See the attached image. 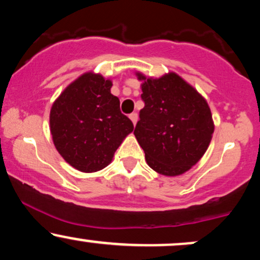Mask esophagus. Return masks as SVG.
Returning a JSON list of instances; mask_svg holds the SVG:
<instances>
[{
  "instance_id": "1",
  "label": "esophagus",
  "mask_w": 260,
  "mask_h": 260,
  "mask_svg": "<svg viewBox=\"0 0 260 260\" xmlns=\"http://www.w3.org/2000/svg\"><path fill=\"white\" fill-rule=\"evenodd\" d=\"M129 118H131V121H132V122H133V124H134V126H136L137 121H138V115H137V113H136V112L131 113V115H129Z\"/></svg>"
}]
</instances>
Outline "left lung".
<instances>
[{"mask_svg":"<svg viewBox=\"0 0 260 260\" xmlns=\"http://www.w3.org/2000/svg\"><path fill=\"white\" fill-rule=\"evenodd\" d=\"M142 99L134 136L157 174L175 177L194 166L210 144L214 121L207 100L175 72L159 78L137 72Z\"/></svg>","mask_w":260,"mask_h":260,"instance_id":"1","label":"left lung"}]
</instances>
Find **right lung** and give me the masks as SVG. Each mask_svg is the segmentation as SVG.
<instances>
[{
  "label": "right lung",
  "mask_w": 260,
  "mask_h": 260,
  "mask_svg": "<svg viewBox=\"0 0 260 260\" xmlns=\"http://www.w3.org/2000/svg\"><path fill=\"white\" fill-rule=\"evenodd\" d=\"M112 80L86 72L73 80L53 101L50 131L55 148L78 171L96 172L112 161L133 123L111 94Z\"/></svg>",
  "instance_id": "add662e5"
}]
</instances>
